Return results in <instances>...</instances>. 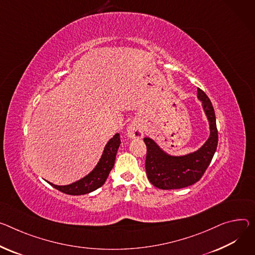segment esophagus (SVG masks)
<instances>
[{
	"instance_id": "esophagus-1",
	"label": "esophagus",
	"mask_w": 255,
	"mask_h": 255,
	"mask_svg": "<svg viewBox=\"0 0 255 255\" xmlns=\"http://www.w3.org/2000/svg\"><path fill=\"white\" fill-rule=\"evenodd\" d=\"M127 135L132 139H137V138H142L144 133L139 123L132 122L127 126Z\"/></svg>"
}]
</instances>
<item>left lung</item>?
Wrapping results in <instances>:
<instances>
[{"label":"left lung","instance_id":"left-lung-1","mask_svg":"<svg viewBox=\"0 0 255 255\" xmlns=\"http://www.w3.org/2000/svg\"><path fill=\"white\" fill-rule=\"evenodd\" d=\"M197 99L201 102L203 112L210 125V136L197 150L183 155L165 151L150 137H144L147 147L145 170L153 186L164 189H180L196 183L204 174L218 146V130L215 110L211 100L197 88Z\"/></svg>","mask_w":255,"mask_h":255}]
</instances>
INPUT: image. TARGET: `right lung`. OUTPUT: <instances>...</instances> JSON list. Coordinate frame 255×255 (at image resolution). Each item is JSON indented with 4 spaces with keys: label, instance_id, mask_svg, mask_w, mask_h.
<instances>
[{
    "label": "right lung",
    "instance_id": "obj_1",
    "mask_svg": "<svg viewBox=\"0 0 255 255\" xmlns=\"http://www.w3.org/2000/svg\"><path fill=\"white\" fill-rule=\"evenodd\" d=\"M120 143V134L116 133L107 142L97 166L85 177L68 185H56L49 181L47 182L59 191L70 195H82L97 190L103 186L109 177L115 165L116 154H117Z\"/></svg>",
    "mask_w": 255,
    "mask_h": 255
}]
</instances>
